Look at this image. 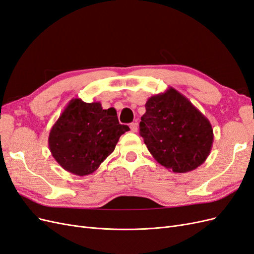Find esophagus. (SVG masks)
I'll return each instance as SVG.
<instances>
[{"label": "esophagus", "mask_w": 254, "mask_h": 254, "mask_svg": "<svg viewBox=\"0 0 254 254\" xmlns=\"http://www.w3.org/2000/svg\"><path fill=\"white\" fill-rule=\"evenodd\" d=\"M137 129H139V125H137V123H131V124H130V130H131L132 132H136Z\"/></svg>", "instance_id": "esophagus-1"}]
</instances>
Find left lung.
<instances>
[{
	"instance_id": "1",
	"label": "left lung",
	"mask_w": 254,
	"mask_h": 254,
	"mask_svg": "<svg viewBox=\"0 0 254 254\" xmlns=\"http://www.w3.org/2000/svg\"><path fill=\"white\" fill-rule=\"evenodd\" d=\"M140 134L158 163L174 173L196 170L209 157L214 134L210 121L174 88L145 104Z\"/></svg>"
}]
</instances>
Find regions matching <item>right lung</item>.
Wrapping results in <instances>:
<instances>
[{
	"label": "right lung",
	"instance_id": "right-lung-1",
	"mask_svg": "<svg viewBox=\"0 0 254 254\" xmlns=\"http://www.w3.org/2000/svg\"><path fill=\"white\" fill-rule=\"evenodd\" d=\"M128 130L119 123L114 108L104 110L99 102L73 98L51 129L49 148L64 170L88 176L111 155Z\"/></svg>",
	"mask_w": 254,
	"mask_h": 254
}]
</instances>
